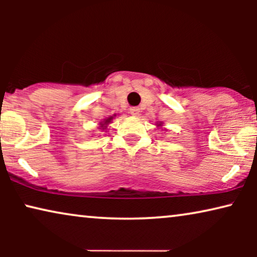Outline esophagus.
Masks as SVG:
<instances>
[{"label": "esophagus", "mask_w": 257, "mask_h": 257, "mask_svg": "<svg viewBox=\"0 0 257 257\" xmlns=\"http://www.w3.org/2000/svg\"><path fill=\"white\" fill-rule=\"evenodd\" d=\"M130 112H131V114L133 115V117H138L140 110L138 107H132L131 110H130Z\"/></svg>", "instance_id": "1"}]
</instances>
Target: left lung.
<instances>
[{
    "label": "left lung",
    "instance_id": "1",
    "mask_svg": "<svg viewBox=\"0 0 257 257\" xmlns=\"http://www.w3.org/2000/svg\"><path fill=\"white\" fill-rule=\"evenodd\" d=\"M163 125V122H157V126H161Z\"/></svg>",
    "mask_w": 257,
    "mask_h": 257
}]
</instances>
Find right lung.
I'll use <instances>...</instances> for the list:
<instances>
[{"mask_svg": "<svg viewBox=\"0 0 257 257\" xmlns=\"http://www.w3.org/2000/svg\"><path fill=\"white\" fill-rule=\"evenodd\" d=\"M115 117V114H113V115H110V117H108V118H106V119H104V120L103 121H101V122H99V130H105V128H106L107 127V125L108 124H110V122L112 121V119H113Z\"/></svg>", "mask_w": 257, "mask_h": 257, "instance_id": "obj_1", "label": "right lung"}]
</instances>
